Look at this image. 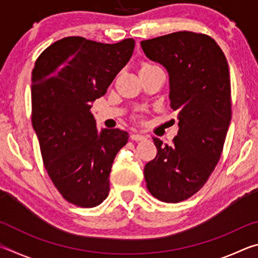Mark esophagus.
<instances>
[{
  "label": "esophagus",
  "instance_id": "obj_1",
  "mask_svg": "<svg viewBox=\"0 0 258 258\" xmlns=\"http://www.w3.org/2000/svg\"><path fill=\"white\" fill-rule=\"evenodd\" d=\"M131 139H132L133 141H143V140H146L147 138L145 135H141V134H132L131 135Z\"/></svg>",
  "mask_w": 258,
  "mask_h": 258
}]
</instances>
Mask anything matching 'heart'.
<instances>
[{
    "instance_id": "obj_1",
    "label": "heart",
    "mask_w": 258,
    "mask_h": 258,
    "mask_svg": "<svg viewBox=\"0 0 258 258\" xmlns=\"http://www.w3.org/2000/svg\"><path fill=\"white\" fill-rule=\"evenodd\" d=\"M145 66H155V64H150V63H147V64H145ZM143 66V67H145Z\"/></svg>"
}]
</instances>
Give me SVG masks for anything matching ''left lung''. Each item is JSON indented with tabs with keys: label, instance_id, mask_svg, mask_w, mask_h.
<instances>
[{
	"label": "left lung",
	"instance_id": "left-lung-1",
	"mask_svg": "<svg viewBox=\"0 0 258 258\" xmlns=\"http://www.w3.org/2000/svg\"><path fill=\"white\" fill-rule=\"evenodd\" d=\"M145 54L167 69L169 100L177 110L173 145L154 138L157 156L145 167L147 187L164 203L198 192L221 158L231 121L229 64L211 36L176 32L141 42Z\"/></svg>",
	"mask_w": 258,
	"mask_h": 258
}]
</instances>
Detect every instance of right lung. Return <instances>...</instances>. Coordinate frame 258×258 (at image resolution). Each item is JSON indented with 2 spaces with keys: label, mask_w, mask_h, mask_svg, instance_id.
I'll return each mask as SVG.
<instances>
[{
  "label": "right lung",
  "mask_w": 258,
  "mask_h": 258,
  "mask_svg": "<svg viewBox=\"0 0 258 258\" xmlns=\"http://www.w3.org/2000/svg\"><path fill=\"white\" fill-rule=\"evenodd\" d=\"M134 45L133 38L104 44L69 36L35 62L32 123L43 164L60 195L78 207H95L108 197L113 159L127 143L125 131L99 132L91 108L128 62Z\"/></svg>",
  "instance_id": "add662e5"
}]
</instances>
